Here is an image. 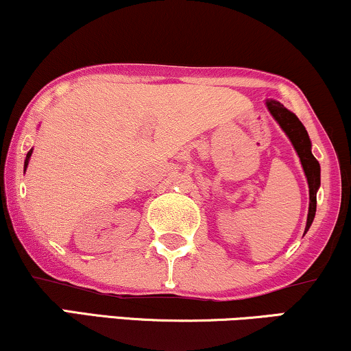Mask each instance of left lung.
I'll use <instances>...</instances> for the list:
<instances>
[{"label": "left lung", "mask_w": 351, "mask_h": 351, "mask_svg": "<svg viewBox=\"0 0 351 351\" xmlns=\"http://www.w3.org/2000/svg\"><path fill=\"white\" fill-rule=\"evenodd\" d=\"M265 106H267L269 113L272 114L282 131L285 132L288 139H290L291 145L298 154L301 167H303L304 176L308 180L309 188V208H308V220H306L304 233L311 227L314 215H316V194L317 189L321 188V165L316 160L311 152V139H309L308 131L303 126V123L296 118L295 113L287 110L280 101L277 100H265Z\"/></svg>", "instance_id": "8db88e82"}]
</instances>
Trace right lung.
<instances>
[{
	"mask_svg": "<svg viewBox=\"0 0 351 351\" xmlns=\"http://www.w3.org/2000/svg\"><path fill=\"white\" fill-rule=\"evenodd\" d=\"M32 150H34V149H30L29 152H27V155H25V162H24V173H25V170H27V165H29V160H30V157H32Z\"/></svg>",
	"mask_w": 351,
	"mask_h": 351,
	"instance_id": "right-lung-1",
	"label": "right lung"
}]
</instances>
